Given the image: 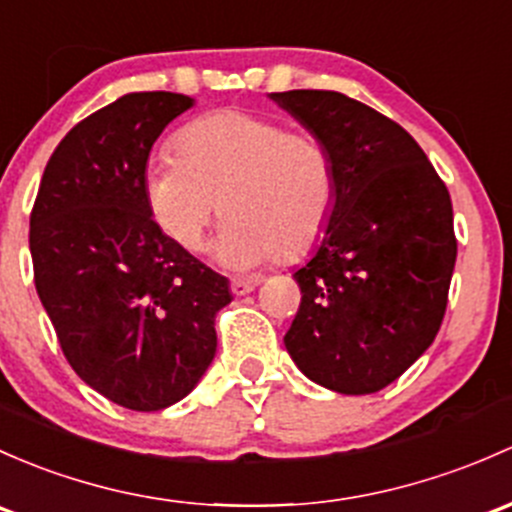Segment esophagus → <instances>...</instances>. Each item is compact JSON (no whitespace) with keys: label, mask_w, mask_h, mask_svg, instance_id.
<instances>
[{"label":"esophagus","mask_w":512,"mask_h":512,"mask_svg":"<svg viewBox=\"0 0 512 512\" xmlns=\"http://www.w3.org/2000/svg\"><path fill=\"white\" fill-rule=\"evenodd\" d=\"M257 284H260L257 279H233V282H230V289H233L235 297H245V294H250Z\"/></svg>","instance_id":"34e87169"}]
</instances>
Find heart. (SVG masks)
Masks as SVG:
<instances>
[{
  "instance_id": "obj_1",
  "label": "heart",
  "mask_w": 512,
  "mask_h": 512,
  "mask_svg": "<svg viewBox=\"0 0 512 512\" xmlns=\"http://www.w3.org/2000/svg\"><path fill=\"white\" fill-rule=\"evenodd\" d=\"M144 198L161 233L198 252L218 208L215 265L247 272L294 257L324 233L336 203V169L309 132L245 110H223L181 129L174 154L144 169Z\"/></svg>"
}]
</instances>
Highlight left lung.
<instances>
[{
    "mask_svg": "<svg viewBox=\"0 0 512 512\" xmlns=\"http://www.w3.org/2000/svg\"><path fill=\"white\" fill-rule=\"evenodd\" d=\"M326 144L336 203L294 272L301 304L284 346L316 385L370 395L437 336L456 265L454 211L427 154L397 122L331 90L272 93Z\"/></svg>",
    "mask_w": 512,
    "mask_h": 512,
    "instance_id": "left-lung-1",
    "label": "left lung"
}]
</instances>
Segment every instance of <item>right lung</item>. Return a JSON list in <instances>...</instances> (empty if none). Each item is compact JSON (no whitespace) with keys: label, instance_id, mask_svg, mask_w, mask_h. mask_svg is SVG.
<instances>
[{"label":"right lung","instance_id":"1","mask_svg":"<svg viewBox=\"0 0 512 512\" xmlns=\"http://www.w3.org/2000/svg\"><path fill=\"white\" fill-rule=\"evenodd\" d=\"M196 100L127 93L63 137L31 213L36 292L78 378L115 405L157 412L213 363L230 282L171 242L144 198L149 152Z\"/></svg>","mask_w":512,"mask_h":512}]
</instances>
